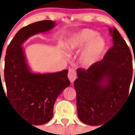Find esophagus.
I'll return each instance as SVG.
<instances>
[{
  "label": "esophagus",
  "instance_id": "34e87169",
  "mask_svg": "<svg viewBox=\"0 0 135 135\" xmlns=\"http://www.w3.org/2000/svg\"><path fill=\"white\" fill-rule=\"evenodd\" d=\"M68 77L71 83H73L74 81L76 78V73L75 70V69H70L69 70V73H68Z\"/></svg>",
  "mask_w": 135,
  "mask_h": 135
}]
</instances>
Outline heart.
Segmentation results:
<instances>
[{"mask_svg": "<svg viewBox=\"0 0 135 135\" xmlns=\"http://www.w3.org/2000/svg\"><path fill=\"white\" fill-rule=\"evenodd\" d=\"M67 47L72 51L79 50L83 48L80 55V60L83 66H89L96 62L103 54L105 42L95 31L84 29L68 40Z\"/></svg>", "mask_w": 135, "mask_h": 135, "instance_id": "1", "label": "heart"}]
</instances>
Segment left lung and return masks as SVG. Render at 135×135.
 Returning a JSON list of instances; mask_svg holds the SVG:
<instances>
[{
  "label": "left lung",
  "mask_w": 135,
  "mask_h": 135,
  "mask_svg": "<svg viewBox=\"0 0 135 135\" xmlns=\"http://www.w3.org/2000/svg\"><path fill=\"white\" fill-rule=\"evenodd\" d=\"M109 30L113 46L88 69L79 68L74 81L79 118L92 126L102 124L122 105L133 76L129 47L116 28Z\"/></svg>",
  "instance_id": "8db88e82"
}]
</instances>
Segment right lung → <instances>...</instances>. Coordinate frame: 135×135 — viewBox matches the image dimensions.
Wrapping results in <instances>:
<instances>
[{
  "label": "right lung",
  "instance_id": "1",
  "mask_svg": "<svg viewBox=\"0 0 135 135\" xmlns=\"http://www.w3.org/2000/svg\"><path fill=\"white\" fill-rule=\"evenodd\" d=\"M55 25L54 21L44 20L24 27L15 34L6 52L4 81L7 98L14 110L34 125L50 120L57 98L70 83L68 70L53 73H31L21 45L31 36L49 31Z\"/></svg>",
  "mask_w": 135,
  "mask_h": 135
}]
</instances>
